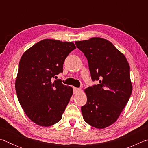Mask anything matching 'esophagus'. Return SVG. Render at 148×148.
Here are the masks:
<instances>
[{"mask_svg":"<svg viewBox=\"0 0 148 148\" xmlns=\"http://www.w3.org/2000/svg\"><path fill=\"white\" fill-rule=\"evenodd\" d=\"M80 91H81V89L77 88V87H73V91L74 94L77 93V92H79Z\"/></svg>","mask_w":148,"mask_h":148,"instance_id":"obj_1","label":"esophagus"}]
</instances>
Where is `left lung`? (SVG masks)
Here are the masks:
<instances>
[{
    "label": "left lung",
    "mask_w": 148,
    "mask_h": 148,
    "mask_svg": "<svg viewBox=\"0 0 148 148\" xmlns=\"http://www.w3.org/2000/svg\"><path fill=\"white\" fill-rule=\"evenodd\" d=\"M75 44L87 57L92 79L99 81L84 90L87 100L81 108L83 117L92 127L106 128L119 118L132 93L129 62L104 38L93 37Z\"/></svg>",
    "instance_id": "left-lung-1"
}]
</instances>
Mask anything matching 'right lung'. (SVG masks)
Masks as SVG:
<instances>
[{"mask_svg":"<svg viewBox=\"0 0 148 148\" xmlns=\"http://www.w3.org/2000/svg\"><path fill=\"white\" fill-rule=\"evenodd\" d=\"M76 47L73 42L44 39L24 52L15 82L17 99L27 117L42 127L61 119L71 97L72 87L57 78L66 57Z\"/></svg>","mask_w":148,"mask_h":148,"instance_id":"1","label":"right lung"}]
</instances>
